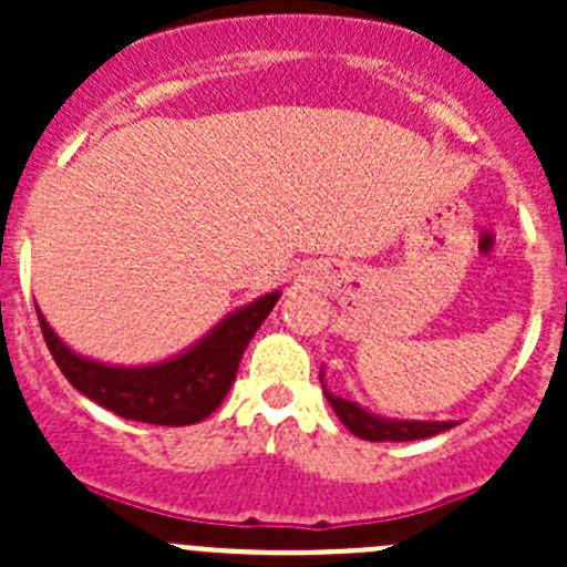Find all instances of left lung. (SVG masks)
I'll use <instances>...</instances> for the list:
<instances>
[{
    "label": "left lung",
    "instance_id": "8db88e82",
    "mask_svg": "<svg viewBox=\"0 0 567 567\" xmlns=\"http://www.w3.org/2000/svg\"><path fill=\"white\" fill-rule=\"evenodd\" d=\"M323 384V381H320ZM326 392V390H323ZM326 400L331 403L334 414L340 416L342 425L353 433V436L364 439V442H414V439L436 436V433L450 431L455 422H400V420H381V416L370 414L362 405L351 403L346 398L326 392Z\"/></svg>",
    "mask_w": 567,
    "mask_h": 567
}]
</instances>
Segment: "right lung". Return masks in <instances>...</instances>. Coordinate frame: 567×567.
<instances>
[{
	"instance_id": "add662e5",
	"label": "right lung",
	"mask_w": 567,
	"mask_h": 567,
	"mask_svg": "<svg viewBox=\"0 0 567 567\" xmlns=\"http://www.w3.org/2000/svg\"><path fill=\"white\" fill-rule=\"evenodd\" d=\"M279 293L251 301L221 320L199 346L153 368H109L76 357L38 312L40 331L56 368L79 392L123 420L147 425H194L219 409L233 386L244 351Z\"/></svg>"
}]
</instances>
